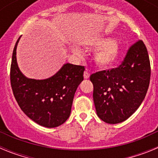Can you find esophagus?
Returning <instances> with one entry per match:
<instances>
[{
	"label": "esophagus",
	"mask_w": 158,
	"mask_h": 158,
	"mask_svg": "<svg viewBox=\"0 0 158 158\" xmlns=\"http://www.w3.org/2000/svg\"><path fill=\"white\" fill-rule=\"evenodd\" d=\"M89 76H90L89 73L87 72V71H85V73H84V77H85V79H88V78H89Z\"/></svg>",
	"instance_id": "34e87169"
}]
</instances>
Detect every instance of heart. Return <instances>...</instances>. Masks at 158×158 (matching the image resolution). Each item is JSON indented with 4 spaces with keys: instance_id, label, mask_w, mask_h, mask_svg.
Listing matches in <instances>:
<instances>
[{
    "instance_id": "b5f03b06",
    "label": "heart",
    "mask_w": 158,
    "mask_h": 158,
    "mask_svg": "<svg viewBox=\"0 0 158 158\" xmlns=\"http://www.w3.org/2000/svg\"><path fill=\"white\" fill-rule=\"evenodd\" d=\"M91 47L98 50L95 55L96 62L100 66H110L118 61L120 55V47L116 42H113L111 39L102 38L92 42ZM73 51L81 55V51L78 47H74Z\"/></svg>"
}]
</instances>
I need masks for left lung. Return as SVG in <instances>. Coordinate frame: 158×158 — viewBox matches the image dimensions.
<instances>
[{
    "label": "left lung",
    "instance_id": "left-lung-1",
    "mask_svg": "<svg viewBox=\"0 0 158 158\" xmlns=\"http://www.w3.org/2000/svg\"><path fill=\"white\" fill-rule=\"evenodd\" d=\"M150 62L142 40L128 50L116 68L93 73V100L96 114L110 124L119 123L136 111L144 100L150 81Z\"/></svg>",
    "mask_w": 158,
    "mask_h": 158
}]
</instances>
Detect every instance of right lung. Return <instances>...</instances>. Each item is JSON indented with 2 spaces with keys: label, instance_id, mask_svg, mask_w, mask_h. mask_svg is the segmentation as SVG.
I'll use <instances>...</instances> for the list:
<instances>
[{
  "label": "right lung",
  "instance_id": "right-lung-1",
  "mask_svg": "<svg viewBox=\"0 0 158 158\" xmlns=\"http://www.w3.org/2000/svg\"><path fill=\"white\" fill-rule=\"evenodd\" d=\"M19 39L14 47L10 69L14 96L31 120L45 127H57L70 115L75 92L84 80L85 67L66 63L55 74L44 80L26 77L19 70L16 61Z\"/></svg>",
  "mask_w": 158,
  "mask_h": 158
}]
</instances>
